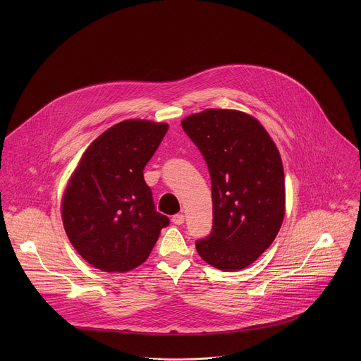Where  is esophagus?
I'll return each mask as SVG.
<instances>
[{"label":"esophagus","mask_w":361,"mask_h":361,"mask_svg":"<svg viewBox=\"0 0 361 361\" xmlns=\"http://www.w3.org/2000/svg\"><path fill=\"white\" fill-rule=\"evenodd\" d=\"M183 221H185V215H183V214H175V215L172 216V222H173L175 225H182Z\"/></svg>","instance_id":"34e87169"}]
</instances>
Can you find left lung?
I'll list each match as a JSON object with an SVG mask.
<instances>
[{
	"mask_svg": "<svg viewBox=\"0 0 361 361\" xmlns=\"http://www.w3.org/2000/svg\"><path fill=\"white\" fill-rule=\"evenodd\" d=\"M182 128L206 159L211 178L212 232L196 242L200 257L222 271L243 269L276 238L285 216L279 152L256 118L211 108Z\"/></svg>",
	"mask_w": 361,
	"mask_h": 361,
	"instance_id": "8db88e82",
	"label": "left lung"
}]
</instances>
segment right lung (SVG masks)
<instances>
[{
	"label": "right lung",
	"instance_id": "add662e5",
	"mask_svg": "<svg viewBox=\"0 0 361 361\" xmlns=\"http://www.w3.org/2000/svg\"><path fill=\"white\" fill-rule=\"evenodd\" d=\"M166 123L128 119L83 153L62 197V222L75 250L105 272H126L150 256L169 218L155 209L143 169Z\"/></svg>",
	"mask_w": 361,
	"mask_h": 361
}]
</instances>
